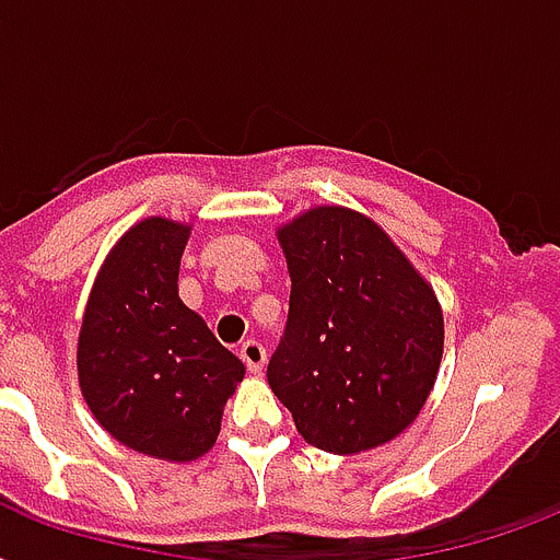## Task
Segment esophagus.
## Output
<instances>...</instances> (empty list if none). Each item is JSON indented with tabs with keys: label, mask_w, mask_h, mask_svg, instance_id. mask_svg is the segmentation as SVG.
I'll use <instances>...</instances> for the list:
<instances>
[{
	"label": "esophagus",
	"mask_w": 560,
	"mask_h": 560,
	"mask_svg": "<svg viewBox=\"0 0 560 560\" xmlns=\"http://www.w3.org/2000/svg\"><path fill=\"white\" fill-rule=\"evenodd\" d=\"M241 360H244L249 372L261 374L264 363H267V349H264L258 340H246L244 346H241Z\"/></svg>",
	"instance_id": "obj_1"
}]
</instances>
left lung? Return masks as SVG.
<instances>
[{"label": "left lung", "mask_w": 560, "mask_h": 560, "mask_svg": "<svg viewBox=\"0 0 560 560\" xmlns=\"http://www.w3.org/2000/svg\"><path fill=\"white\" fill-rule=\"evenodd\" d=\"M288 328L267 381L319 451H372L430 398L444 319L433 288L374 220L316 206L279 229Z\"/></svg>", "instance_id": "1"}]
</instances>
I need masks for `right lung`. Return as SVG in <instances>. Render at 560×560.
Segmentation results:
<instances>
[{
    "mask_svg": "<svg viewBox=\"0 0 560 560\" xmlns=\"http://www.w3.org/2000/svg\"><path fill=\"white\" fill-rule=\"evenodd\" d=\"M191 226L144 218L118 237L92 284L78 337L86 407L116 442L165 462H191L220 433L244 363L179 299Z\"/></svg>",
    "mask_w": 560,
    "mask_h": 560,
    "instance_id": "add662e5",
    "label": "right lung"
}]
</instances>
